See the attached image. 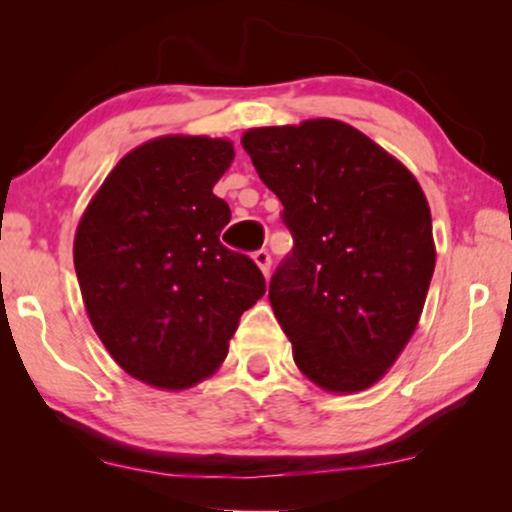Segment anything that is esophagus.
<instances>
[{
	"instance_id": "esophagus-1",
	"label": "esophagus",
	"mask_w": 512,
	"mask_h": 512,
	"mask_svg": "<svg viewBox=\"0 0 512 512\" xmlns=\"http://www.w3.org/2000/svg\"><path fill=\"white\" fill-rule=\"evenodd\" d=\"M254 263L258 265V268H261V272L265 277H268V272H270V265H272V258H270V254L265 249H258V251H254Z\"/></svg>"
}]
</instances>
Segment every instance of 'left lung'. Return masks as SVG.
<instances>
[{"label":"left lung","mask_w":512,"mask_h":512,"mask_svg":"<svg viewBox=\"0 0 512 512\" xmlns=\"http://www.w3.org/2000/svg\"><path fill=\"white\" fill-rule=\"evenodd\" d=\"M242 146L293 235L268 293L293 361L335 394L373 387L415 333L436 268L422 186L333 118L254 128Z\"/></svg>","instance_id":"left-lung-1"}]
</instances>
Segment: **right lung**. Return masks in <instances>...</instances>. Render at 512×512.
<instances>
[{"instance_id": "right-lung-1", "label": "right lung", "mask_w": 512, "mask_h": 512, "mask_svg": "<svg viewBox=\"0 0 512 512\" xmlns=\"http://www.w3.org/2000/svg\"><path fill=\"white\" fill-rule=\"evenodd\" d=\"M233 158L228 139H151L118 160L76 228L90 324L151 387L179 391L212 375L265 293L258 265L219 240L230 207L212 188Z\"/></svg>"}]
</instances>
